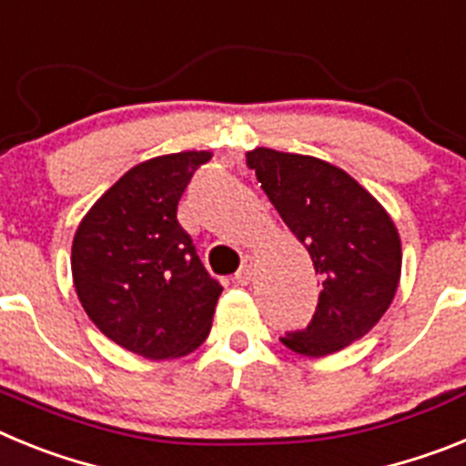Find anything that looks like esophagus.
<instances>
[{
  "label": "esophagus",
  "instance_id": "obj_1",
  "mask_svg": "<svg viewBox=\"0 0 466 466\" xmlns=\"http://www.w3.org/2000/svg\"><path fill=\"white\" fill-rule=\"evenodd\" d=\"M253 272H256V262H253V258H244V260H241V267H238V272L234 274V281L246 286V283L253 279Z\"/></svg>",
  "mask_w": 466,
  "mask_h": 466
}]
</instances>
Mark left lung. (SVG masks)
Wrapping results in <instances>:
<instances>
[{
	"instance_id": "obj_1",
	"label": "left lung",
	"mask_w": 466,
	"mask_h": 466,
	"mask_svg": "<svg viewBox=\"0 0 466 466\" xmlns=\"http://www.w3.org/2000/svg\"><path fill=\"white\" fill-rule=\"evenodd\" d=\"M262 189L309 250L321 277L307 329L281 342L295 354L326 356L363 338L391 305L401 277V238L387 210L342 168L305 155L248 152Z\"/></svg>"
}]
</instances>
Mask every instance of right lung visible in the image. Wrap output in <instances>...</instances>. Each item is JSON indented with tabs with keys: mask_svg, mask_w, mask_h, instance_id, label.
<instances>
[{
	"mask_svg": "<svg viewBox=\"0 0 466 466\" xmlns=\"http://www.w3.org/2000/svg\"><path fill=\"white\" fill-rule=\"evenodd\" d=\"M208 159V152H177L133 166L75 234L72 277L88 319L152 361L197 350L222 293L177 222V201Z\"/></svg>",
	"mask_w": 466,
	"mask_h": 466,
	"instance_id": "obj_1",
	"label": "right lung"
}]
</instances>
